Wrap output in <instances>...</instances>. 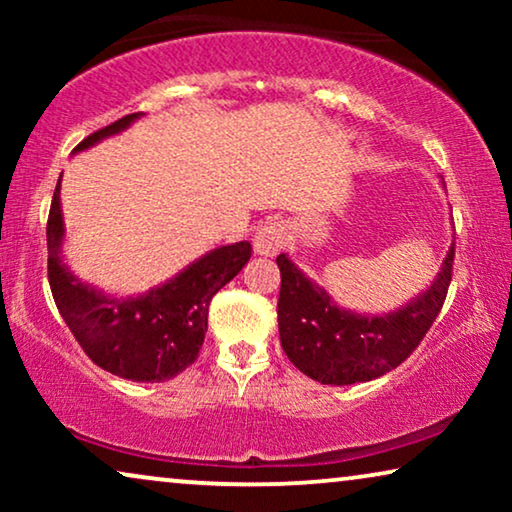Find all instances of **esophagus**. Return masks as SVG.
<instances>
[{
  "instance_id": "obj_1",
  "label": "esophagus",
  "mask_w": 512,
  "mask_h": 512,
  "mask_svg": "<svg viewBox=\"0 0 512 512\" xmlns=\"http://www.w3.org/2000/svg\"><path fill=\"white\" fill-rule=\"evenodd\" d=\"M286 228L282 221H265L254 235V251L261 256H275L286 247Z\"/></svg>"
}]
</instances>
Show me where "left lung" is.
Returning a JSON list of instances; mask_svg holds the SVG:
<instances>
[{
  "mask_svg": "<svg viewBox=\"0 0 512 512\" xmlns=\"http://www.w3.org/2000/svg\"><path fill=\"white\" fill-rule=\"evenodd\" d=\"M454 244L426 291L401 310L373 317L335 305L317 282L305 277L286 254L277 256L282 289L277 300L279 340L300 373L321 384L368 382L408 359L438 312L452 282Z\"/></svg>",
  "mask_w": 512,
  "mask_h": 512,
  "instance_id": "1",
  "label": "left lung"
}]
</instances>
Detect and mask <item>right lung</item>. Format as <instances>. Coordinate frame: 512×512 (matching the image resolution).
I'll return each mask as SVG.
<instances>
[{"instance_id":"obj_1","label":"right lung","mask_w":512,"mask_h":512,"mask_svg":"<svg viewBox=\"0 0 512 512\" xmlns=\"http://www.w3.org/2000/svg\"><path fill=\"white\" fill-rule=\"evenodd\" d=\"M142 116L128 114L93 132L76 146L90 149L104 137L118 135ZM62 177V174H60ZM60 179L48 214V284L58 310L90 361L111 375L132 382H165L198 359L205 340L209 303L251 258L249 242H235L209 251L177 277L142 293L116 298L81 282L62 256Z\"/></svg>"}]
</instances>
